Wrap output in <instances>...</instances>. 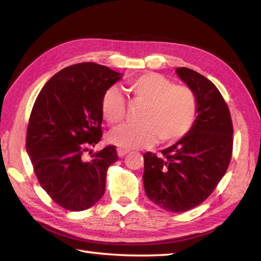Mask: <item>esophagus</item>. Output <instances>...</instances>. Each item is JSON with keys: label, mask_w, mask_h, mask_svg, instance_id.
<instances>
[{"label": "esophagus", "mask_w": 261, "mask_h": 261, "mask_svg": "<svg viewBox=\"0 0 261 261\" xmlns=\"http://www.w3.org/2000/svg\"><path fill=\"white\" fill-rule=\"evenodd\" d=\"M127 152H129V150L126 149H123V148H117V155H119V157H123L125 156Z\"/></svg>", "instance_id": "obj_1"}]
</instances>
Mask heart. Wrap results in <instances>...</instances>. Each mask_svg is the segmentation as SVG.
I'll list each match as a JSON object with an SVG mask.
<instances>
[{
    "mask_svg": "<svg viewBox=\"0 0 261 261\" xmlns=\"http://www.w3.org/2000/svg\"><path fill=\"white\" fill-rule=\"evenodd\" d=\"M132 104H141L140 124L113 131L110 141L123 149L175 144L191 131L198 115V100L191 88L174 85L160 73L147 72L126 81ZM101 114L110 125L121 124L126 116V101L116 88L107 89L101 98Z\"/></svg>",
    "mask_w": 261,
    "mask_h": 261,
    "instance_id": "b5f03b06",
    "label": "heart"
}]
</instances>
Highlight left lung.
<instances>
[{"mask_svg":"<svg viewBox=\"0 0 261 261\" xmlns=\"http://www.w3.org/2000/svg\"><path fill=\"white\" fill-rule=\"evenodd\" d=\"M178 76L195 93L198 115L191 131L176 144L144 154L146 196L168 212H187L212 195L227 171L233 150V123L217 87L188 68Z\"/></svg>","mask_w":261,"mask_h":261,"instance_id":"1","label":"left lung"}]
</instances>
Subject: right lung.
Segmentation results:
<instances>
[{
	"label": "right lung",
	"instance_id": "right-lung-1",
	"mask_svg": "<svg viewBox=\"0 0 261 261\" xmlns=\"http://www.w3.org/2000/svg\"><path fill=\"white\" fill-rule=\"evenodd\" d=\"M121 79L107 66L84 62L59 71L35 100L25 137L39 185L64 209L81 212L103 197L106 173L117 160L109 145L87 160L101 140V98Z\"/></svg>",
	"mask_w": 261,
	"mask_h": 261
}]
</instances>
